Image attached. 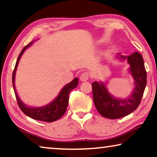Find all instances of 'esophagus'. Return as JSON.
<instances>
[{
    "label": "esophagus",
    "mask_w": 157,
    "mask_h": 157,
    "mask_svg": "<svg viewBox=\"0 0 157 157\" xmlns=\"http://www.w3.org/2000/svg\"><path fill=\"white\" fill-rule=\"evenodd\" d=\"M89 78V74L88 72H83V73L81 74L80 77H79L80 80L82 82H85L86 80H88Z\"/></svg>",
    "instance_id": "obj_1"
}]
</instances>
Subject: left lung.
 <instances>
[{
    "instance_id": "8db88e82",
    "label": "left lung",
    "mask_w": 157,
    "mask_h": 157,
    "mask_svg": "<svg viewBox=\"0 0 157 157\" xmlns=\"http://www.w3.org/2000/svg\"><path fill=\"white\" fill-rule=\"evenodd\" d=\"M130 72L134 79L135 89L131 95L126 99H118L108 93L105 84L94 82L92 83L94 103L97 110L104 117L119 119L125 117L136 110L140 105L147 84V73L143 58L138 52H134L128 56Z\"/></svg>"
}]
</instances>
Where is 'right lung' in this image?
Listing matches in <instances>:
<instances>
[{"mask_svg": "<svg viewBox=\"0 0 157 157\" xmlns=\"http://www.w3.org/2000/svg\"><path fill=\"white\" fill-rule=\"evenodd\" d=\"M31 44V43L27 44L26 46L24 47L22 49L21 53L19 54L17 59L15 67H14L13 73H12V85H13L14 94H15L16 99L17 101V104L21 109V111L36 120H39L42 121H46V122H52L60 119L62 116L65 114L67 106L68 104V99H69V94L73 89H75L78 86V79L75 78L71 82L66 85L62 89L60 93L59 94L58 96L51 103L48 104L45 106L40 107V108H30V107L26 106L24 103H22L21 101L19 99L18 95H17L15 87H14V76H15V72L17 70V65H18L19 61L20 59L22 54L24 53L27 47H29Z\"/></svg>", "mask_w": 157, "mask_h": 157, "instance_id": "1", "label": "right lung"}]
</instances>
